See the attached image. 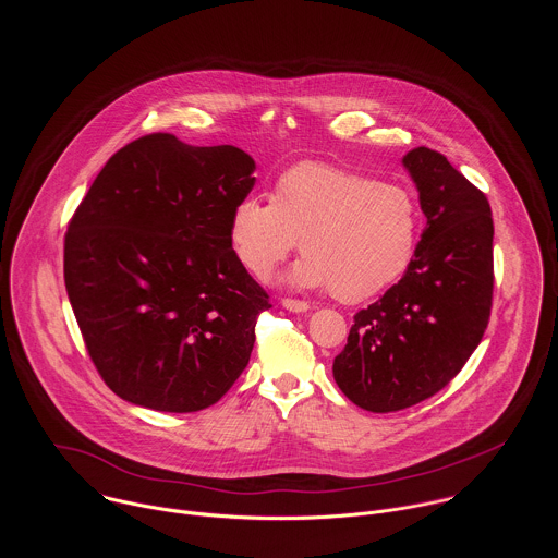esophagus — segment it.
<instances>
[{
	"label": "esophagus",
	"mask_w": 558,
	"mask_h": 558,
	"mask_svg": "<svg viewBox=\"0 0 558 558\" xmlns=\"http://www.w3.org/2000/svg\"><path fill=\"white\" fill-rule=\"evenodd\" d=\"M281 305H283L288 312H292V314H305V312H310V305H307L305 301H296V299H283Z\"/></svg>",
	"instance_id": "esophagus-1"
}]
</instances>
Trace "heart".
Returning a JSON list of instances; mask_svg holds the SVG:
<instances>
[{
    "label": "heart",
    "mask_w": 558,
    "mask_h": 558,
    "mask_svg": "<svg viewBox=\"0 0 558 558\" xmlns=\"http://www.w3.org/2000/svg\"><path fill=\"white\" fill-rule=\"evenodd\" d=\"M421 230L412 193L326 162L286 169L270 199L246 195L230 210L228 240L253 277H266L294 246L296 288H330L343 303L367 301L408 270Z\"/></svg>",
    "instance_id": "heart-1"
}]
</instances>
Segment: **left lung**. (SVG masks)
<instances>
[{"label":"left lung","instance_id":"1","mask_svg":"<svg viewBox=\"0 0 558 558\" xmlns=\"http://www.w3.org/2000/svg\"><path fill=\"white\" fill-rule=\"evenodd\" d=\"M427 226L414 257L380 301L361 310L332 376L369 412H396L432 398L464 367L485 332L494 223L487 197L440 153L403 159Z\"/></svg>","mask_w":558,"mask_h":558}]
</instances>
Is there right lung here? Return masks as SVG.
Returning a JSON list of instances; mask_svg holds the SVG:
<instances>
[{"label":"right lung","instance_id":"1","mask_svg":"<svg viewBox=\"0 0 558 558\" xmlns=\"http://www.w3.org/2000/svg\"><path fill=\"white\" fill-rule=\"evenodd\" d=\"M253 171L234 146L155 133L118 150L85 193L64 242V281L118 398L195 412L239 380L270 307L228 240Z\"/></svg>","mask_w":558,"mask_h":558}]
</instances>
